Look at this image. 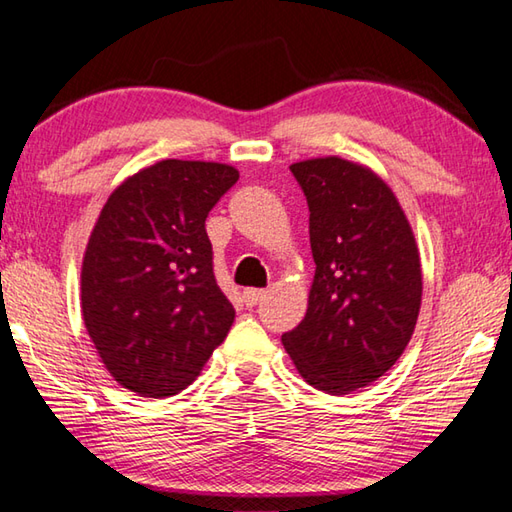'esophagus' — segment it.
I'll return each mask as SVG.
<instances>
[{
	"label": "esophagus",
	"mask_w": 512,
	"mask_h": 512,
	"mask_svg": "<svg viewBox=\"0 0 512 512\" xmlns=\"http://www.w3.org/2000/svg\"><path fill=\"white\" fill-rule=\"evenodd\" d=\"M264 297H266V290H262V288H246L244 290V304L250 308L257 306Z\"/></svg>",
	"instance_id": "esophagus-1"
}]
</instances>
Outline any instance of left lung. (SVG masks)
I'll return each mask as SVG.
<instances>
[{
    "mask_svg": "<svg viewBox=\"0 0 512 512\" xmlns=\"http://www.w3.org/2000/svg\"><path fill=\"white\" fill-rule=\"evenodd\" d=\"M310 210L315 277L308 310L282 335L310 386L348 395L406 350L422 306V262L408 219L375 170L344 157L290 166Z\"/></svg>",
    "mask_w": 512,
    "mask_h": 512,
    "instance_id": "8db88e82",
    "label": "left lung"
}]
</instances>
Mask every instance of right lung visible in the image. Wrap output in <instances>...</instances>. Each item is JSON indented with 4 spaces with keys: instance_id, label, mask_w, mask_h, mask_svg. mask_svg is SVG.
<instances>
[{
    "instance_id": "1",
    "label": "right lung",
    "mask_w": 512,
    "mask_h": 512,
    "mask_svg": "<svg viewBox=\"0 0 512 512\" xmlns=\"http://www.w3.org/2000/svg\"><path fill=\"white\" fill-rule=\"evenodd\" d=\"M237 179L228 164L162 159L106 199L82 262V317L119 386L177 395L226 339L235 308L215 282L206 217Z\"/></svg>"
}]
</instances>
